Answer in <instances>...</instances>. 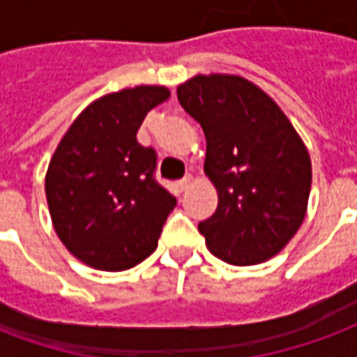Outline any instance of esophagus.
Segmentation results:
<instances>
[{
	"mask_svg": "<svg viewBox=\"0 0 357 357\" xmlns=\"http://www.w3.org/2000/svg\"><path fill=\"white\" fill-rule=\"evenodd\" d=\"M190 182H192V176H184V178H181V181L176 182V188H178V192H184V190L188 188Z\"/></svg>",
	"mask_w": 357,
	"mask_h": 357,
	"instance_id": "1",
	"label": "esophagus"
}]
</instances>
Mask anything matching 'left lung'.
Instances as JSON below:
<instances>
[{
    "instance_id": "8db88e82",
    "label": "left lung",
    "mask_w": 357,
    "mask_h": 357,
    "mask_svg": "<svg viewBox=\"0 0 357 357\" xmlns=\"http://www.w3.org/2000/svg\"><path fill=\"white\" fill-rule=\"evenodd\" d=\"M178 102L207 140L205 173L218 192L197 228L220 261L251 266L287 245L306 215L312 163L280 106L239 75H196Z\"/></svg>"
}]
</instances>
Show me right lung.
<instances>
[{
    "instance_id": "add662e5",
    "label": "right lung",
    "mask_w": 357,
    "mask_h": 357,
    "mask_svg": "<svg viewBox=\"0 0 357 357\" xmlns=\"http://www.w3.org/2000/svg\"><path fill=\"white\" fill-rule=\"evenodd\" d=\"M169 89L140 85L89 104L49 163L45 194L61 241L85 264L119 272L155 251L176 197L155 181L158 153L137 131Z\"/></svg>"
}]
</instances>
